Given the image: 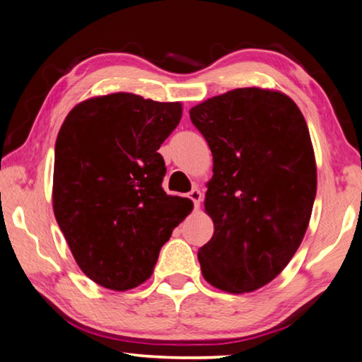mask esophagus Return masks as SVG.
<instances>
[{
    "label": "esophagus",
    "mask_w": 362,
    "mask_h": 362,
    "mask_svg": "<svg viewBox=\"0 0 362 362\" xmlns=\"http://www.w3.org/2000/svg\"><path fill=\"white\" fill-rule=\"evenodd\" d=\"M189 199H191L192 202H194V206H195V209H199V206H200V202H202V199H204V195H202V192H200V189L194 187L192 191L189 192Z\"/></svg>",
    "instance_id": "1"
}]
</instances>
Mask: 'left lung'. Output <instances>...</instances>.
<instances>
[{
  "label": "left lung",
  "instance_id": "1",
  "mask_svg": "<svg viewBox=\"0 0 362 362\" xmlns=\"http://www.w3.org/2000/svg\"><path fill=\"white\" fill-rule=\"evenodd\" d=\"M209 142L205 211L215 233L199 248L204 279L229 293L264 287L298 250L316 197L306 120L287 94L237 88L189 110Z\"/></svg>",
  "mask_w": 362,
  "mask_h": 362
}]
</instances>
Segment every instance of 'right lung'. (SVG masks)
<instances>
[{
  "label": "right lung",
  "instance_id": "obj_1",
  "mask_svg": "<svg viewBox=\"0 0 362 362\" xmlns=\"http://www.w3.org/2000/svg\"><path fill=\"white\" fill-rule=\"evenodd\" d=\"M181 115V103L112 93L76 104L59 129L52 209L76 264L99 286L125 292L149 279L192 210L163 191L157 152Z\"/></svg>",
  "mask_w": 362,
  "mask_h": 362
}]
</instances>
